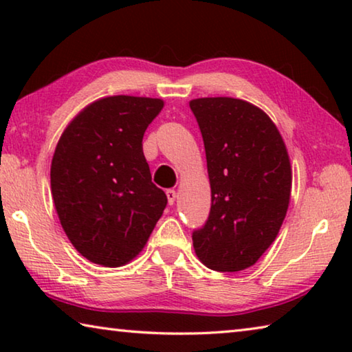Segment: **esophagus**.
I'll return each instance as SVG.
<instances>
[{"label":"esophagus","instance_id":"obj_1","mask_svg":"<svg viewBox=\"0 0 352 352\" xmlns=\"http://www.w3.org/2000/svg\"><path fill=\"white\" fill-rule=\"evenodd\" d=\"M166 195H168V200H169V205H174L175 200H177V192L174 189H168L166 190Z\"/></svg>","mask_w":352,"mask_h":352}]
</instances>
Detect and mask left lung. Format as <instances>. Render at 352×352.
I'll return each instance as SVG.
<instances>
[{
  "label": "left lung",
  "instance_id": "obj_1",
  "mask_svg": "<svg viewBox=\"0 0 352 352\" xmlns=\"http://www.w3.org/2000/svg\"><path fill=\"white\" fill-rule=\"evenodd\" d=\"M206 152L211 211L192 233L208 269L239 272L276 239L287 212L292 168L283 136L265 111L234 98L189 102Z\"/></svg>",
  "mask_w": 352,
  "mask_h": 352
}]
</instances>
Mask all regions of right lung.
<instances>
[{
  "instance_id": "1",
  "label": "right lung",
  "mask_w": 352,
  "mask_h": 352,
  "mask_svg": "<svg viewBox=\"0 0 352 352\" xmlns=\"http://www.w3.org/2000/svg\"><path fill=\"white\" fill-rule=\"evenodd\" d=\"M164 102L107 96L63 130L51 162L58 220L83 258L121 267L141 253L168 204L142 152V136Z\"/></svg>"
}]
</instances>
